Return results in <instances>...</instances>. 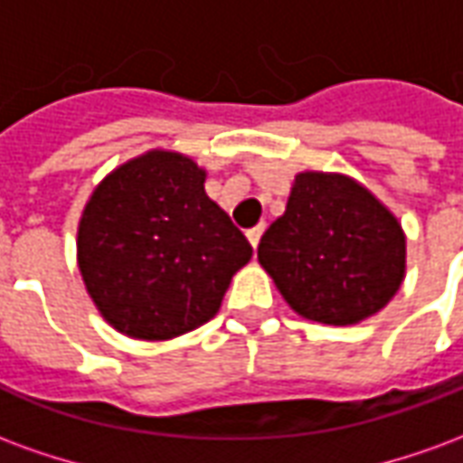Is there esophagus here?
I'll return each mask as SVG.
<instances>
[{
    "mask_svg": "<svg viewBox=\"0 0 463 463\" xmlns=\"http://www.w3.org/2000/svg\"><path fill=\"white\" fill-rule=\"evenodd\" d=\"M262 231H265V225H255V228H250V231L245 232V235H248V241H250L252 248H258V242H260Z\"/></svg>",
    "mask_w": 463,
    "mask_h": 463,
    "instance_id": "1",
    "label": "esophagus"
}]
</instances>
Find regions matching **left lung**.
Here are the masks:
<instances>
[{
    "mask_svg": "<svg viewBox=\"0 0 463 463\" xmlns=\"http://www.w3.org/2000/svg\"><path fill=\"white\" fill-rule=\"evenodd\" d=\"M397 218L347 175L300 173L285 215L258 245L292 310L325 325H354L387 305L404 280Z\"/></svg>",
    "mask_w": 463,
    "mask_h": 463,
    "instance_id": "8db88e82",
    "label": "left lung"
}]
</instances>
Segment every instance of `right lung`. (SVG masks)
Masks as SVG:
<instances>
[{"label":"right lung","mask_w":463,"mask_h":463,"mask_svg":"<svg viewBox=\"0 0 463 463\" xmlns=\"http://www.w3.org/2000/svg\"><path fill=\"white\" fill-rule=\"evenodd\" d=\"M191 158L151 151L99 185L79 222V270L116 330L171 340L218 312L252 248Z\"/></svg>","instance_id":"right-lung-1"}]
</instances>
